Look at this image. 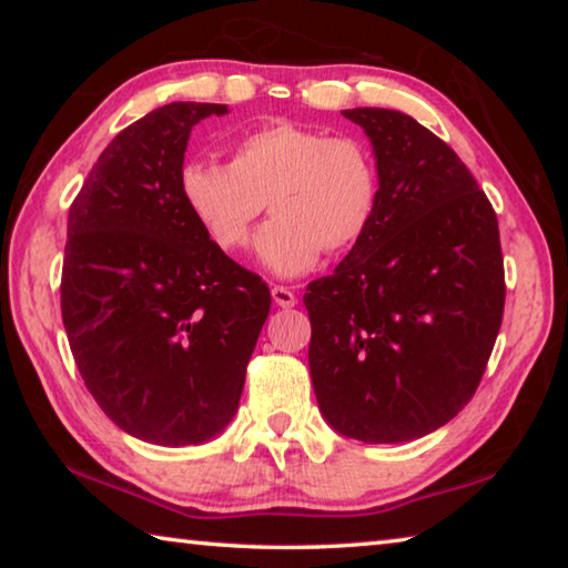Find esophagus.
Wrapping results in <instances>:
<instances>
[{
    "mask_svg": "<svg viewBox=\"0 0 568 568\" xmlns=\"http://www.w3.org/2000/svg\"><path fill=\"white\" fill-rule=\"evenodd\" d=\"M273 301L281 305V307H293L295 303H297V297H295V293L291 291V287H283V285H275L273 287Z\"/></svg>",
    "mask_w": 568,
    "mask_h": 568,
    "instance_id": "esophagus-1",
    "label": "esophagus"
}]
</instances>
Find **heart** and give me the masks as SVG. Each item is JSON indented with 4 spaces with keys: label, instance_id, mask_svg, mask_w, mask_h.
<instances>
[{
    "label": "heart",
    "instance_id": "1",
    "mask_svg": "<svg viewBox=\"0 0 568 568\" xmlns=\"http://www.w3.org/2000/svg\"><path fill=\"white\" fill-rule=\"evenodd\" d=\"M381 178L371 148L351 134L271 122L240 138L227 168L187 162L180 197L220 250L243 247L265 200L273 220L255 240L263 267L291 277L361 243L378 210Z\"/></svg>",
    "mask_w": 568,
    "mask_h": 568
}]
</instances>
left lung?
I'll return each instance as SVG.
<instances>
[{
  "mask_svg": "<svg viewBox=\"0 0 568 568\" xmlns=\"http://www.w3.org/2000/svg\"><path fill=\"white\" fill-rule=\"evenodd\" d=\"M376 155L373 225L307 285L323 418L363 444L434 434L474 396L504 318V255L486 192L410 114L343 110Z\"/></svg>",
  "mask_w": 568,
  "mask_h": 568,
  "instance_id": "8db88e82",
  "label": "left lung"
}]
</instances>
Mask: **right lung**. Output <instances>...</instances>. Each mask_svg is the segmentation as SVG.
<instances>
[{
    "label": "right lung",
    "mask_w": 568,
    "mask_h": 568,
    "mask_svg": "<svg viewBox=\"0 0 568 568\" xmlns=\"http://www.w3.org/2000/svg\"><path fill=\"white\" fill-rule=\"evenodd\" d=\"M227 104L172 102L94 162L67 217L62 321L108 418L158 446L233 420L271 291L205 235L180 197L192 128Z\"/></svg>",
    "instance_id": "add662e5"
}]
</instances>
